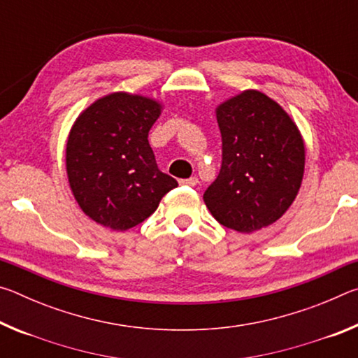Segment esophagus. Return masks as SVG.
<instances>
[{
  "label": "esophagus",
  "instance_id": "obj_1",
  "mask_svg": "<svg viewBox=\"0 0 358 358\" xmlns=\"http://www.w3.org/2000/svg\"><path fill=\"white\" fill-rule=\"evenodd\" d=\"M199 183V180L196 177H191V178H185V180H180V185H186V186H196Z\"/></svg>",
  "mask_w": 358,
  "mask_h": 358
}]
</instances>
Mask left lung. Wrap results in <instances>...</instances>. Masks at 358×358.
Returning a JSON list of instances; mask_svg holds the SVG:
<instances>
[{
	"label": "left lung",
	"instance_id": "obj_1",
	"mask_svg": "<svg viewBox=\"0 0 358 358\" xmlns=\"http://www.w3.org/2000/svg\"><path fill=\"white\" fill-rule=\"evenodd\" d=\"M222 161L203 194L215 220L250 234L286 213L300 189L305 145L294 121L273 99L245 92L216 108Z\"/></svg>",
	"mask_w": 358,
	"mask_h": 358
}]
</instances>
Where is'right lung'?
Instances as JSON below:
<instances>
[{
    "label": "right lung",
    "instance_id": "add662e5",
    "mask_svg": "<svg viewBox=\"0 0 358 358\" xmlns=\"http://www.w3.org/2000/svg\"><path fill=\"white\" fill-rule=\"evenodd\" d=\"M161 113L156 101L113 93L90 106L66 145L71 189L85 215L128 230L143 222L177 180L159 171L148 132Z\"/></svg>",
    "mask_w": 358,
    "mask_h": 358
}]
</instances>
